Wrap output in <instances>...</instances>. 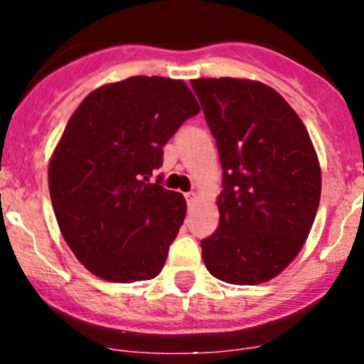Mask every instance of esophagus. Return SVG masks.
<instances>
[{
  "instance_id": "1",
  "label": "esophagus",
  "mask_w": 364,
  "mask_h": 364,
  "mask_svg": "<svg viewBox=\"0 0 364 364\" xmlns=\"http://www.w3.org/2000/svg\"><path fill=\"white\" fill-rule=\"evenodd\" d=\"M185 199H186V203H188V205H192L197 200V193L196 192L185 193Z\"/></svg>"
}]
</instances>
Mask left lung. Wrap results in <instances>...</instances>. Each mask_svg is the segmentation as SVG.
Listing matches in <instances>:
<instances>
[{
  "mask_svg": "<svg viewBox=\"0 0 364 364\" xmlns=\"http://www.w3.org/2000/svg\"><path fill=\"white\" fill-rule=\"evenodd\" d=\"M218 148L220 223L200 241L209 273L234 285L280 274L303 248L321 200V167L303 121L257 80L196 79Z\"/></svg>",
  "mask_w": 364,
  "mask_h": 364,
  "instance_id": "1",
  "label": "left lung"
}]
</instances>
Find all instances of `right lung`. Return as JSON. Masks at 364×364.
I'll return each mask as SVG.
<instances>
[{"label":"right lung","instance_id":"add662e5","mask_svg":"<svg viewBox=\"0 0 364 364\" xmlns=\"http://www.w3.org/2000/svg\"><path fill=\"white\" fill-rule=\"evenodd\" d=\"M199 104L183 80L128 77L87 95L49 164L65 241L86 269L117 284L151 280L186 215L161 186L164 146Z\"/></svg>","mask_w":364,"mask_h":364}]
</instances>
